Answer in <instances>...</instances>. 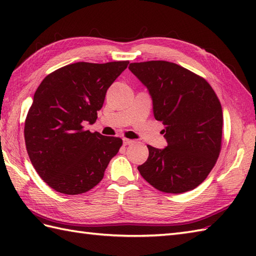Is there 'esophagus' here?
<instances>
[{
    "instance_id": "obj_1",
    "label": "esophagus",
    "mask_w": 256,
    "mask_h": 256,
    "mask_svg": "<svg viewBox=\"0 0 256 256\" xmlns=\"http://www.w3.org/2000/svg\"><path fill=\"white\" fill-rule=\"evenodd\" d=\"M134 143V140H128V138H123V144L124 145H131V144H133Z\"/></svg>"
}]
</instances>
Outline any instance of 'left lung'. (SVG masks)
Here are the masks:
<instances>
[{
    "instance_id": "8db88e82",
    "label": "left lung",
    "mask_w": 256,
    "mask_h": 256,
    "mask_svg": "<svg viewBox=\"0 0 256 256\" xmlns=\"http://www.w3.org/2000/svg\"><path fill=\"white\" fill-rule=\"evenodd\" d=\"M128 69L148 88L153 112L165 130V148L148 145V158L138 167L154 188L182 194L202 182L221 150V103L206 81L164 60L132 62Z\"/></svg>"
}]
</instances>
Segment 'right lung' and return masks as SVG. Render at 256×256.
<instances>
[{"mask_svg":"<svg viewBox=\"0 0 256 256\" xmlns=\"http://www.w3.org/2000/svg\"><path fill=\"white\" fill-rule=\"evenodd\" d=\"M128 62H76L50 74L38 86L25 120L30 160L56 192L79 194L99 184L122 140L91 133L106 90Z\"/></svg>","mask_w":256,"mask_h":256,"instance_id":"1","label":"right lung"}]
</instances>
